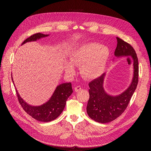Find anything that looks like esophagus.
Returning a JSON list of instances; mask_svg holds the SVG:
<instances>
[{
	"label": "esophagus",
	"instance_id": "esophagus-1",
	"mask_svg": "<svg viewBox=\"0 0 151 151\" xmlns=\"http://www.w3.org/2000/svg\"><path fill=\"white\" fill-rule=\"evenodd\" d=\"M81 86H76V87L75 88V91L76 92L79 91H81Z\"/></svg>",
	"mask_w": 151,
	"mask_h": 151
}]
</instances>
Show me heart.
Segmentation results:
<instances>
[{"label": "heart", "instance_id": "1", "mask_svg": "<svg viewBox=\"0 0 151 151\" xmlns=\"http://www.w3.org/2000/svg\"><path fill=\"white\" fill-rule=\"evenodd\" d=\"M109 56V51L97 43H88L81 46L70 58L74 66H82L81 72L87 79H94L103 73ZM66 72L72 75L75 69L70 63H67Z\"/></svg>", "mask_w": 151, "mask_h": 151}]
</instances>
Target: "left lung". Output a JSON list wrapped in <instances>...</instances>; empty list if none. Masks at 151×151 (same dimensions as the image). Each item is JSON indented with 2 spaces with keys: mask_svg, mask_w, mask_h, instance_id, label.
Listing matches in <instances>:
<instances>
[{
  "mask_svg": "<svg viewBox=\"0 0 151 151\" xmlns=\"http://www.w3.org/2000/svg\"><path fill=\"white\" fill-rule=\"evenodd\" d=\"M116 39L115 55L117 57L130 56L133 58L134 75L128 88L116 96L107 94L103 88L105 73L88 83L90 99L87 106V114L92 119L103 124L115 120L124 112L136 89L139 81V63L135 50L121 38L116 37Z\"/></svg>",
  "mask_w": 151,
  "mask_h": 151,
  "instance_id": "left-lung-1",
  "label": "left lung"
}]
</instances>
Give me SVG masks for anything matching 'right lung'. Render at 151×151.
Masks as SVG:
<instances>
[{
  "mask_svg": "<svg viewBox=\"0 0 151 151\" xmlns=\"http://www.w3.org/2000/svg\"><path fill=\"white\" fill-rule=\"evenodd\" d=\"M48 36L49 35L40 33H35L27 38L23 42L22 45L26 42L36 41L37 39ZM12 80L14 83L12 77ZM15 90L18 100L23 109L32 118L41 122H50L56 119L64 110L68 99L73 93L70 82L61 83L57 86L48 101L39 106H33L25 102L20 97L16 88Z\"/></svg>",
  "mask_w": 151,
  "mask_h": 151,
  "instance_id": "obj_1",
  "label": "right lung"
}]
</instances>
